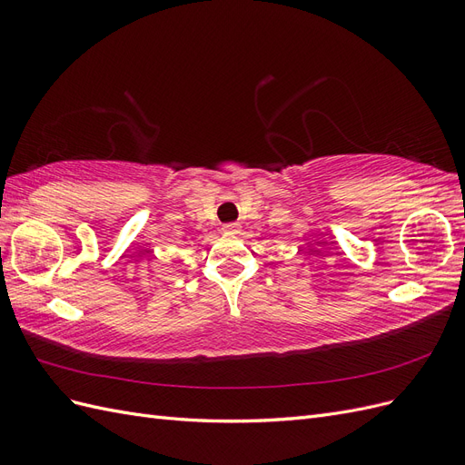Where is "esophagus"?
<instances>
[{"mask_svg": "<svg viewBox=\"0 0 465 465\" xmlns=\"http://www.w3.org/2000/svg\"><path fill=\"white\" fill-rule=\"evenodd\" d=\"M238 224L236 223H227V224H223V232H229V234H234V232H238Z\"/></svg>", "mask_w": 465, "mask_h": 465, "instance_id": "1", "label": "esophagus"}]
</instances>
